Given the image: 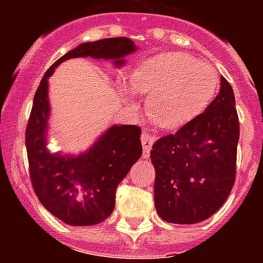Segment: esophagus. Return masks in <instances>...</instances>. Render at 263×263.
Masks as SVG:
<instances>
[{
	"mask_svg": "<svg viewBox=\"0 0 263 263\" xmlns=\"http://www.w3.org/2000/svg\"><path fill=\"white\" fill-rule=\"evenodd\" d=\"M141 141H142L143 157L148 158V155H150V150H152V146L155 141L154 136H150V133H148V132L143 130L142 134H141Z\"/></svg>",
	"mask_w": 263,
	"mask_h": 263,
	"instance_id": "1",
	"label": "esophagus"
}]
</instances>
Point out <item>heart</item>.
Segmentation results:
<instances>
[{"label":"heart","instance_id":"1","mask_svg":"<svg viewBox=\"0 0 263 263\" xmlns=\"http://www.w3.org/2000/svg\"><path fill=\"white\" fill-rule=\"evenodd\" d=\"M124 96L133 106L134 90L148 95L147 115L164 130H176L191 122L212 103L218 90L215 67L184 52H164L152 58L136 72Z\"/></svg>","mask_w":263,"mask_h":263}]
</instances>
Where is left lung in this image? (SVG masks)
Instances as JSON below:
<instances>
[{
	"label": "left lung",
	"mask_w": 263,
	"mask_h": 263,
	"mask_svg": "<svg viewBox=\"0 0 263 263\" xmlns=\"http://www.w3.org/2000/svg\"><path fill=\"white\" fill-rule=\"evenodd\" d=\"M199 117L162 137L150 152L155 168L154 203L164 221L197 224L225 203L236 178L240 124L231 84Z\"/></svg>",
	"instance_id": "8db88e82"
}]
</instances>
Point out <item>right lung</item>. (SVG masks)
<instances>
[{
	"label": "right lung",
	"instance_id": "1",
	"mask_svg": "<svg viewBox=\"0 0 263 263\" xmlns=\"http://www.w3.org/2000/svg\"><path fill=\"white\" fill-rule=\"evenodd\" d=\"M137 50L136 43L129 38L81 43L47 69L34 96L26 129L30 178L42 205L64 224L96 225L111 215L118 184L142 155L141 127L111 125L85 152H52L48 148V78L59 64L72 58L109 60L115 68H121L126 64L125 58Z\"/></svg>",
	"mask_w": 263,
	"mask_h": 263
}]
</instances>
